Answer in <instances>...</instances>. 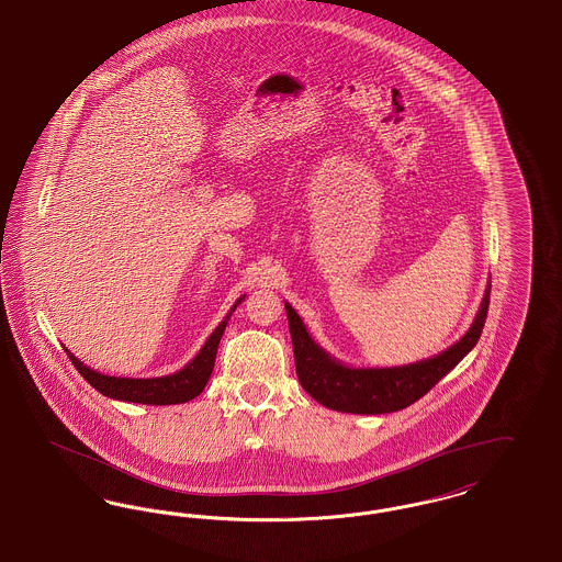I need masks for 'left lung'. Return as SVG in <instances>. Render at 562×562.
<instances>
[{"mask_svg":"<svg viewBox=\"0 0 562 562\" xmlns=\"http://www.w3.org/2000/svg\"><path fill=\"white\" fill-rule=\"evenodd\" d=\"M488 293L491 288L487 285L474 323L460 342L426 361L375 369H352L331 359L308 336L300 315L285 302L297 380L302 389L327 409L363 415L391 414L405 409L440 382L479 342L487 318Z\"/></svg>","mask_w":562,"mask_h":562,"instance_id":"1","label":"left lung"}]
</instances>
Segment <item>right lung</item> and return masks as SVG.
<instances>
[{
	"mask_svg": "<svg viewBox=\"0 0 562 562\" xmlns=\"http://www.w3.org/2000/svg\"><path fill=\"white\" fill-rule=\"evenodd\" d=\"M244 300V295L233 304V308L228 311V315L220 323L218 327L214 329V334L207 338L205 346L199 350L195 359L171 373V375H164V378H147V380H136V378H115V375H104L98 373L94 369L83 366L79 359H75L74 355L67 350L71 363L75 369L83 375V380L88 384H92V389H97L100 394L109 396V398H117V401H127V403H143V405H176V403H187L191 398L199 396L210 375L212 369L216 363V352H218L220 338L226 329V323L231 315L235 313L237 304Z\"/></svg>",
	"mask_w": 562,
	"mask_h": 562,
	"instance_id": "1",
	"label": "right lung"
}]
</instances>
